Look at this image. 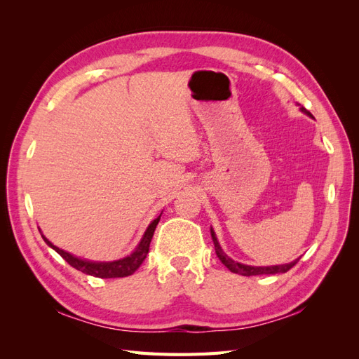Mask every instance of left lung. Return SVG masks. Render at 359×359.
<instances>
[{"label": "left lung", "instance_id": "left-lung-1", "mask_svg": "<svg viewBox=\"0 0 359 359\" xmlns=\"http://www.w3.org/2000/svg\"><path fill=\"white\" fill-rule=\"evenodd\" d=\"M301 111H302L304 114H307V115L311 116V114L306 109V107L301 106ZM211 236H212L214 248H215L217 256H219V259L222 260V264H223L227 269L232 271V273H235V274H241V276L250 277V276H265V274L287 273V271H289L292 266H295L297 262L299 260V259H297V260H293V262H290V264L274 265V266H252V265H244V264H240V262H235V260H232L229 256H227V255L223 252L220 244H219V241H217V236H215V233H214L212 229H211Z\"/></svg>", "mask_w": 359, "mask_h": 359}]
</instances>
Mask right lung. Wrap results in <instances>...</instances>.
Wrapping results in <instances>:
<instances>
[{
  "label": "right lung",
  "instance_id": "obj_1",
  "mask_svg": "<svg viewBox=\"0 0 359 359\" xmlns=\"http://www.w3.org/2000/svg\"><path fill=\"white\" fill-rule=\"evenodd\" d=\"M160 217H161V214L157 217L156 220L151 222V224L148 226V229L145 231V233L142 236V240H140L139 245L136 247V250L132 255L119 259V260H114V262H90V260L79 259V257H76V256H73L67 252H64V250L58 248L57 245H53L43 233H41V236H43V240H45V243L49 247L55 250V252L64 260H66L69 265H72L73 268L81 271V273H83V274L94 276V277H99V278L127 277V276H132L145 260V257L148 255V250H149V243H151V240H153V235H154L156 227L160 222Z\"/></svg>",
  "mask_w": 359,
  "mask_h": 359
}]
</instances>
